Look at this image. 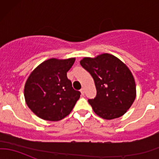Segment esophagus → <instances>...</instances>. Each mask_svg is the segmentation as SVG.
<instances>
[{
    "mask_svg": "<svg viewBox=\"0 0 159 159\" xmlns=\"http://www.w3.org/2000/svg\"><path fill=\"white\" fill-rule=\"evenodd\" d=\"M80 91H81V95H84V88H82V89L80 90Z\"/></svg>",
    "mask_w": 159,
    "mask_h": 159,
    "instance_id": "obj_1",
    "label": "esophagus"
}]
</instances>
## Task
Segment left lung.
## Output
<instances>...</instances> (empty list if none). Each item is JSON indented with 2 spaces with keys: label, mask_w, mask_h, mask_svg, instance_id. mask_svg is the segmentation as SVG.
Listing matches in <instances>:
<instances>
[{
  "label": "left lung",
  "mask_w": 159,
  "mask_h": 159,
  "mask_svg": "<svg viewBox=\"0 0 159 159\" xmlns=\"http://www.w3.org/2000/svg\"><path fill=\"white\" fill-rule=\"evenodd\" d=\"M80 64L94 79L97 94L89 103L94 113L106 120L125 115L136 97L135 81L127 65L108 53L85 57Z\"/></svg>",
  "instance_id": "8db88e82"
}]
</instances>
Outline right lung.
I'll use <instances>...</instances> for the list:
<instances>
[{"label":"right lung","instance_id":"right-lung-1","mask_svg":"<svg viewBox=\"0 0 159 159\" xmlns=\"http://www.w3.org/2000/svg\"><path fill=\"white\" fill-rule=\"evenodd\" d=\"M75 57L50 58L40 64L28 76L24 95L28 108L40 118L57 121L70 113L80 92L72 88L67 72Z\"/></svg>","mask_w":159,"mask_h":159}]
</instances>
